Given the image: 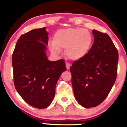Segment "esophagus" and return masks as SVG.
<instances>
[{"label":"esophagus","mask_w":127,"mask_h":127,"mask_svg":"<svg viewBox=\"0 0 127 127\" xmlns=\"http://www.w3.org/2000/svg\"><path fill=\"white\" fill-rule=\"evenodd\" d=\"M65 66H66L67 70H68L70 68V64L68 63H65Z\"/></svg>","instance_id":"esophagus-1"}]
</instances>
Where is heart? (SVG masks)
<instances>
[{"instance_id": "obj_1", "label": "heart", "mask_w": 127, "mask_h": 127, "mask_svg": "<svg viewBox=\"0 0 127 127\" xmlns=\"http://www.w3.org/2000/svg\"><path fill=\"white\" fill-rule=\"evenodd\" d=\"M93 42V36L88 30L82 28L60 29L54 35V42L49 47L54 54L65 49L66 56L72 60H78L87 54Z\"/></svg>"}]
</instances>
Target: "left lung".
Here are the masks:
<instances>
[{
	"label": "left lung",
	"instance_id": "obj_1",
	"mask_svg": "<svg viewBox=\"0 0 127 127\" xmlns=\"http://www.w3.org/2000/svg\"><path fill=\"white\" fill-rule=\"evenodd\" d=\"M94 43L87 54L70 67L76 100L85 108L105 100L117 76L118 52L109 36L93 30Z\"/></svg>",
	"mask_w": 127,
	"mask_h": 127
}]
</instances>
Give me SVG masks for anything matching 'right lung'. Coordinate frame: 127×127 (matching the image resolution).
Instances as JSON below:
<instances>
[{
	"mask_svg": "<svg viewBox=\"0 0 127 127\" xmlns=\"http://www.w3.org/2000/svg\"><path fill=\"white\" fill-rule=\"evenodd\" d=\"M48 36L45 27L22 34L12 57L15 89L26 103L37 109L50 105L57 81L66 70L64 60H48Z\"/></svg>",
	"mask_w": 127,
	"mask_h": 127,
	"instance_id": "1",
	"label": "right lung"
}]
</instances>
